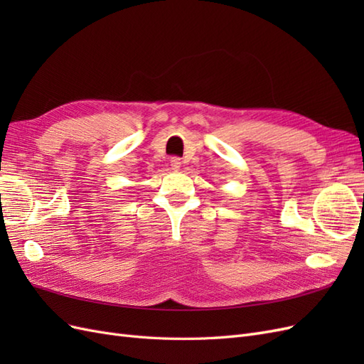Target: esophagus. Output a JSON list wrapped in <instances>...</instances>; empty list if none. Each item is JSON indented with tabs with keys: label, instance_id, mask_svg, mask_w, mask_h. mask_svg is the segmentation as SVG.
Segmentation results:
<instances>
[{
	"label": "esophagus",
	"instance_id": "esophagus-1",
	"mask_svg": "<svg viewBox=\"0 0 364 364\" xmlns=\"http://www.w3.org/2000/svg\"><path fill=\"white\" fill-rule=\"evenodd\" d=\"M170 165H171V170L178 171V170L181 168L182 162H181V159H179V158H171V159H170Z\"/></svg>",
	"mask_w": 364,
	"mask_h": 364
}]
</instances>
